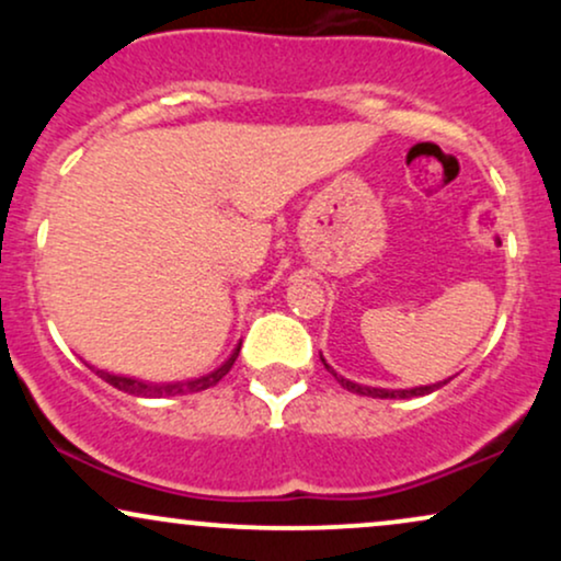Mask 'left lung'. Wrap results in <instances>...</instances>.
<instances>
[{
	"label": "left lung",
	"mask_w": 561,
	"mask_h": 561,
	"mask_svg": "<svg viewBox=\"0 0 561 561\" xmlns=\"http://www.w3.org/2000/svg\"><path fill=\"white\" fill-rule=\"evenodd\" d=\"M321 362H324V356H321ZM324 366H327V371H330V375L337 379L340 385H343L345 390H351V392H358V396H369V398H414V396H427V392H433L435 388H440V382L437 385H424V388H411V390H385V388H369V385H358V382H351V379L347 377H343V375H337V371L332 369L330 364L324 362ZM448 382V379H446ZM443 382V385H446Z\"/></svg>",
	"instance_id": "left-lung-1"
}]
</instances>
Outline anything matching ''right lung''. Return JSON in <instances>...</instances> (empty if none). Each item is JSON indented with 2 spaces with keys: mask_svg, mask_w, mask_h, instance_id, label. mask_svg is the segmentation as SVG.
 I'll return each mask as SVG.
<instances>
[{
  "mask_svg": "<svg viewBox=\"0 0 561 561\" xmlns=\"http://www.w3.org/2000/svg\"><path fill=\"white\" fill-rule=\"evenodd\" d=\"M240 347L242 343H237L234 351H231V356L224 362L218 369L208 371V375L197 377V379H186V382H169V385H152V382H141V379H134V377H124V375H113V371H105V369H94V366H89V369H94L96 375L105 379L107 385H113V388L128 392V396H137V398H163V396H186V392H199V390H208L214 388V385L221 382L224 377L229 375V369L234 366L237 356H240Z\"/></svg>",
  "mask_w": 561,
  "mask_h": 561,
  "instance_id": "1",
  "label": "right lung"
}]
</instances>
